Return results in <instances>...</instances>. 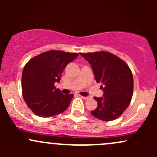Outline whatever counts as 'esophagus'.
<instances>
[{
	"label": "esophagus",
	"instance_id": "34e87169",
	"mask_svg": "<svg viewBox=\"0 0 157 157\" xmlns=\"http://www.w3.org/2000/svg\"><path fill=\"white\" fill-rule=\"evenodd\" d=\"M82 98H83V99H90V97H89V96H81Z\"/></svg>",
	"mask_w": 157,
	"mask_h": 157
}]
</instances>
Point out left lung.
Segmentation results:
<instances>
[{"mask_svg": "<svg viewBox=\"0 0 157 157\" xmlns=\"http://www.w3.org/2000/svg\"><path fill=\"white\" fill-rule=\"evenodd\" d=\"M91 65L96 81L103 89V97H94L98 105L91 114L102 121L118 118L130 104L134 80L123 60L108 52L80 53Z\"/></svg>", "mask_w": 157, "mask_h": 157, "instance_id": "1", "label": "left lung"}]
</instances>
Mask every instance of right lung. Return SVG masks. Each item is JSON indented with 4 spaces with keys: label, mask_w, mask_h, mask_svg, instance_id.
<instances>
[{
    "label": "right lung",
    "mask_w": 157,
    "mask_h": 157,
    "mask_svg": "<svg viewBox=\"0 0 157 157\" xmlns=\"http://www.w3.org/2000/svg\"><path fill=\"white\" fill-rule=\"evenodd\" d=\"M78 54L51 50L31 58L22 74V91L25 102L39 117H52L69 106L74 95H64L55 83H59L63 71Z\"/></svg>",
    "instance_id": "obj_1"
}]
</instances>
